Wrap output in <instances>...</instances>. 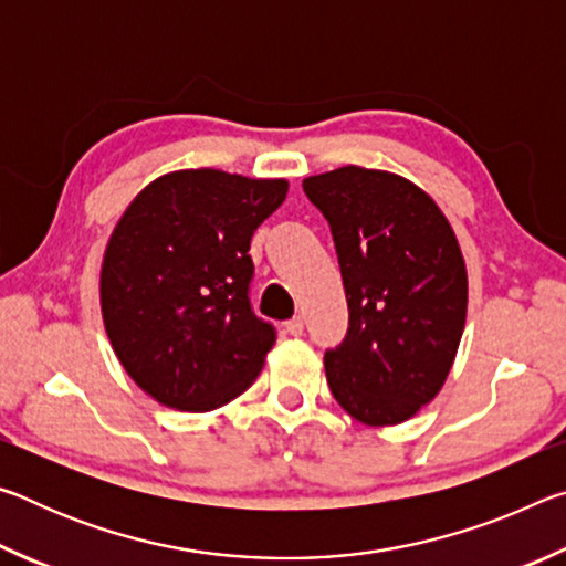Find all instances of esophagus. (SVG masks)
<instances>
[{
    "label": "esophagus",
    "mask_w": 566,
    "mask_h": 566,
    "mask_svg": "<svg viewBox=\"0 0 566 566\" xmlns=\"http://www.w3.org/2000/svg\"><path fill=\"white\" fill-rule=\"evenodd\" d=\"M284 332L290 334V337H300V334L304 332V322H302V317H292L290 322H284Z\"/></svg>",
    "instance_id": "34e87169"
}]
</instances>
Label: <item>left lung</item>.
<instances>
[{
    "instance_id": "left-lung-1",
    "label": "left lung",
    "mask_w": 566,
    "mask_h": 566,
    "mask_svg": "<svg viewBox=\"0 0 566 566\" xmlns=\"http://www.w3.org/2000/svg\"><path fill=\"white\" fill-rule=\"evenodd\" d=\"M329 222L349 329L324 352L334 399L361 424H399L442 389L467 319L462 249L411 181L342 167L302 181Z\"/></svg>"
}]
</instances>
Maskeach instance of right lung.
<instances>
[{
    "label": "right lung",
    "mask_w": 566,
    "mask_h": 566,
    "mask_svg": "<svg viewBox=\"0 0 566 566\" xmlns=\"http://www.w3.org/2000/svg\"><path fill=\"white\" fill-rule=\"evenodd\" d=\"M286 189L284 179L171 171L119 219L102 264V317L122 367L159 405L212 411L262 371L276 329L249 302V242Z\"/></svg>",
    "instance_id": "add662e5"
}]
</instances>
